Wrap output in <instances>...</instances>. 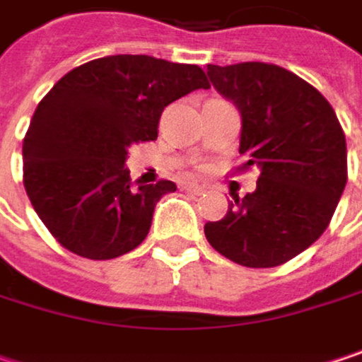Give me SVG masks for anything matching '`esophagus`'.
<instances>
[{
	"instance_id": "obj_1",
	"label": "esophagus",
	"mask_w": 362,
	"mask_h": 362,
	"mask_svg": "<svg viewBox=\"0 0 362 362\" xmlns=\"http://www.w3.org/2000/svg\"><path fill=\"white\" fill-rule=\"evenodd\" d=\"M182 190H186V192H190V194H203V188L197 186V184H184Z\"/></svg>"
}]
</instances>
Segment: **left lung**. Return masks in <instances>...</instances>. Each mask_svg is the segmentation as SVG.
<instances>
[{
  "label": "left lung",
  "instance_id": "obj_1",
  "mask_svg": "<svg viewBox=\"0 0 362 362\" xmlns=\"http://www.w3.org/2000/svg\"><path fill=\"white\" fill-rule=\"evenodd\" d=\"M207 77L241 112V170L253 165L259 176L222 220L205 224V237L241 266H281L333 218L348 180L344 129L325 96L283 66L207 64Z\"/></svg>",
  "mask_w": 362,
  "mask_h": 362
}]
</instances>
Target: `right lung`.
<instances>
[{
  "label": "right lung",
  "mask_w": 362,
  "mask_h": 362,
  "mask_svg": "<svg viewBox=\"0 0 362 362\" xmlns=\"http://www.w3.org/2000/svg\"><path fill=\"white\" fill-rule=\"evenodd\" d=\"M197 64L117 54L69 71L39 103L23 142L31 205L69 252L110 259L148 235L157 201L176 184L134 186L127 148L157 140L168 105L207 90Z\"/></svg>",
  "instance_id": "1"
}]
</instances>
